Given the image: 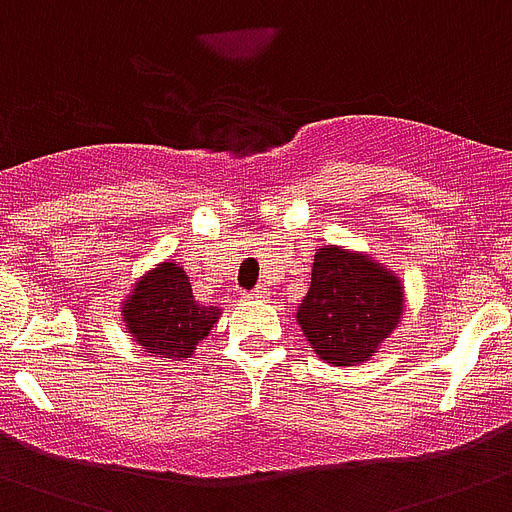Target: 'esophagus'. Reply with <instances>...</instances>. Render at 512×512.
Instances as JSON below:
<instances>
[{
    "label": "esophagus",
    "instance_id": "1",
    "mask_svg": "<svg viewBox=\"0 0 512 512\" xmlns=\"http://www.w3.org/2000/svg\"><path fill=\"white\" fill-rule=\"evenodd\" d=\"M244 297H247V300H265V297H268V292H265L263 287H257V289H252V292H244Z\"/></svg>",
    "mask_w": 512,
    "mask_h": 512
}]
</instances>
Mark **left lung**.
Masks as SVG:
<instances>
[{"instance_id":"obj_1","label":"left lung","mask_w":512,"mask_h":512,"mask_svg":"<svg viewBox=\"0 0 512 512\" xmlns=\"http://www.w3.org/2000/svg\"><path fill=\"white\" fill-rule=\"evenodd\" d=\"M404 313L396 273L350 249L321 247L313 257L308 295L297 308L311 348L332 366H356L377 353Z\"/></svg>"}]
</instances>
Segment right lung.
<instances>
[{"label":"right lung","instance_id":"add662e5","mask_svg":"<svg viewBox=\"0 0 512 512\" xmlns=\"http://www.w3.org/2000/svg\"><path fill=\"white\" fill-rule=\"evenodd\" d=\"M124 327L146 353L183 361L196 353L220 308L193 300L191 281L177 263H159L135 281L132 295L122 305Z\"/></svg>","mask_w":512,"mask_h":512}]
</instances>
